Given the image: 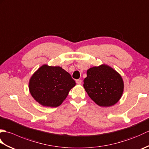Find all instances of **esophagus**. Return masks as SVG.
Instances as JSON below:
<instances>
[{
  "instance_id": "1",
  "label": "esophagus",
  "mask_w": 149,
  "mask_h": 149,
  "mask_svg": "<svg viewBox=\"0 0 149 149\" xmlns=\"http://www.w3.org/2000/svg\"><path fill=\"white\" fill-rule=\"evenodd\" d=\"M75 81H76V83L77 84H81L82 83V81L81 79H77Z\"/></svg>"
}]
</instances>
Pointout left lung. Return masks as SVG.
I'll list each match as a JSON object with an SVG mask.
<instances>
[{"mask_svg":"<svg viewBox=\"0 0 149 149\" xmlns=\"http://www.w3.org/2000/svg\"><path fill=\"white\" fill-rule=\"evenodd\" d=\"M83 86L91 99L98 105L104 107L116 104L123 91L122 77L105 65L88 70Z\"/></svg>","mask_w":149,"mask_h":149,"instance_id":"1","label":"left lung"}]
</instances>
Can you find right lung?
<instances>
[{"label": "right lung", "mask_w": 149, "mask_h": 149, "mask_svg": "<svg viewBox=\"0 0 149 149\" xmlns=\"http://www.w3.org/2000/svg\"><path fill=\"white\" fill-rule=\"evenodd\" d=\"M75 85L70 74L59 66L43 65L29 81L31 95L44 106L58 107Z\"/></svg>", "instance_id": "right-lung-1"}]
</instances>
